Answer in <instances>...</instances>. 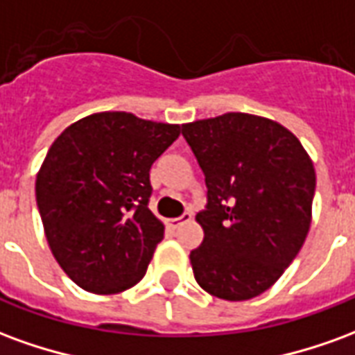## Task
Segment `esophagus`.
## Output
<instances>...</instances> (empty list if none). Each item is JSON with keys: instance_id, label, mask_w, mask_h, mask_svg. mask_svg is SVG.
I'll list each match as a JSON object with an SVG mask.
<instances>
[{"instance_id": "1", "label": "esophagus", "mask_w": 355, "mask_h": 355, "mask_svg": "<svg viewBox=\"0 0 355 355\" xmlns=\"http://www.w3.org/2000/svg\"><path fill=\"white\" fill-rule=\"evenodd\" d=\"M188 220H192V213H190V211H188V213H184L182 216H177V218H169V226L177 230L178 226H182V224L188 223Z\"/></svg>"}]
</instances>
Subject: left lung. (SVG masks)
Returning <instances> with one entry per match:
<instances>
[{
  "mask_svg": "<svg viewBox=\"0 0 355 355\" xmlns=\"http://www.w3.org/2000/svg\"><path fill=\"white\" fill-rule=\"evenodd\" d=\"M207 184L205 238L190 253L213 297L249 300L270 289L304 243L315 192L312 159L272 119L230 112L182 125Z\"/></svg>",
  "mask_w": 355,
  "mask_h": 355,
  "instance_id": "1",
  "label": "left lung"
}]
</instances>
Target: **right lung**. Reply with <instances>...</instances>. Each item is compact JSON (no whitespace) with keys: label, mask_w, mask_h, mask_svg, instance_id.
I'll use <instances>...</instances> for the list:
<instances>
[{"label":"right lung","mask_w":355,"mask_h":355,"mask_svg":"<svg viewBox=\"0 0 355 355\" xmlns=\"http://www.w3.org/2000/svg\"><path fill=\"white\" fill-rule=\"evenodd\" d=\"M180 125L101 112L62 131L35 178L51 253L73 283L114 295L144 277L163 224L148 209L150 167Z\"/></svg>","instance_id":"1"}]
</instances>
